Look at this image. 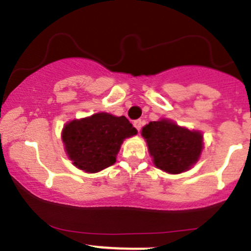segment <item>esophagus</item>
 <instances>
[{"label":"esophagus","instance_id":"1","mask_svg":"<svg viewBox=\"0 0 251 251\" xmlns=\"http://www.w3.org/2000/svg\"><path fill=\"white\" fill-rule=\"evenodd\" d=\"M133 126H135L136 130L140 131L141 126H143V121H141V120H136V121H134V122H133Z\"/></svg>","mask_w":251,"mask_h":251}]
</instances>
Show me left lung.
Segmentation results:
<instances>
[{"label":"left lung","instance_id":"8db88e82","mask_svg":"<svg viewBox=\"0 0 251 251\" xmlns=\"http://www.w3.org/2000/svg\"><path fill=\"white\" fill-rule=\"evenodd\" d=\"M150 156L158 169L168 174L187 172L200 159L204 141L200 130H190L162 118L150 122L141 130Z\"/></svg>","mask_w":251,"mask_h":251}]
</instances>
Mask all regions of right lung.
Segmentation results:
<instances>
[{
  "label": "right lung",
  "instance_id": "right-lung-1",
  "mask_svg": "<svg viewBox=\"0 0 251 251\" xmlns=\"http://www.w3.org/2000/svg\"><path fill=\"white\" fill-rule=\"evenodd\" d=\"M136 133L138 130L125 116L99 112L66 123L61 140L72 164L92 174L116 163L125 139Z\"/></svg>",
  "mask_w": 251,
  "mask_h": 251
}]
</instances>
